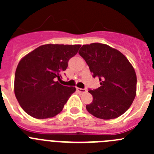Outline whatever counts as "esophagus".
I'll list each match as a JSON object with an SVG mask.
<instances>
[{
    "mask_svg": "<svg viewBox=\"0 0 154 154\" xmlns=\"http://www.w3.org/2000/svg\"><path fill=\"white\" fill-rule=\"evenodd\" d=\"M77 91L80 93H84V92H86V89H81V88H77Z\"/></svg>",
    "mask_w": 154,
    "mask_h": 154,
    "instance_id": "esophagus-1",
    "label": "esophagus"
}]
</instances>
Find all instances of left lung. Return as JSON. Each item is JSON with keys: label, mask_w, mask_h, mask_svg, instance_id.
<instances>
[{"label": "left lung", "mask_w": 154, "mask_h": 154, "mask_svg": "<svg viewBox=\"0 0 154 154\" xmlns=\"http://www.w3.org/2000/svg\"><path fill=\"white\" fill-rule=\"evenodd\" d=\"M79 53L89 65L92 77L100 82V87L89 90L93 100L86 106L88 112L103 119L123 115L137 92V75L130 62L120 51L101 43L84 45Z\"/></svg>", "instance_id": "1"}]
</instances>
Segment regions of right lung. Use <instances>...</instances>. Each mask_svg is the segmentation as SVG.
I'll return each instance as SVG.
<instances>
[{"label":"right lung","mask_w":154,"mask_h":154,"mask_svg":"<svg viewBox=\"0 0 154 154\" xmlns=\"http://www.w3.org/2000/svg\"><path fill=\"white\" fill-rule=\"evenodd\" d=\"M80 45L39 46L19 62L14 76V93L21 108L36 119H47L61 112L73 86L59 83L71 58Z\"/></svg>","instance_id":"1"}]
</instances>
